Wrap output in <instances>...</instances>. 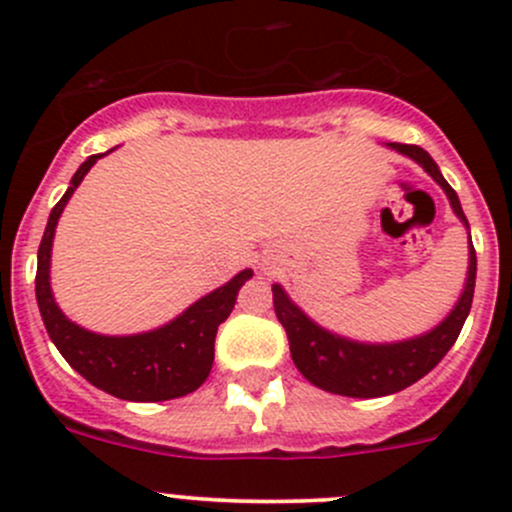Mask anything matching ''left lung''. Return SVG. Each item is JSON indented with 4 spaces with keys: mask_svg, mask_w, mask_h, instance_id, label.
Listing matches in <instances>:
<instances>
[{
    "mask_svg": "<svg viewBox=\"0 0 512 512\" xmlns=\"http://www.w3.org/2000/svg\"><path fill=\"white\" fill-rule=\"evenodd\" d=\"M391 148L414 158L446 190L453 213L468 227L456 190L446 183L433 158L423 148L409 146V143H391ZM468 237H471V232H468ZM468 247H471V252H468L466 287H463V294L453 312L431 332L396 344H361L327 332L287 297L285 289L272 285L275 314L287 332L294 366L302 371L309 384L319 386L329 394L352 396V399L389 396L416 384L456 344L463 322L471 312L473 289H476V250H473V245Z\"/></svg>",
    "mask_w": 512,
    "mask_h": 512,
    "instance_id": "1",
    "label": "left lung"
}]
</instances>
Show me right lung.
<instances>
[{"label": "right lung", "instance_id": "right-lung-1", "mask_svg": "<svg viewBox=\"0 0 512 512\" xmlns=\"http://www.w3.org/2000/svg\"><path fill=\"white\" fill-rule=\"evenodd\" d=\"M101 156L103 153H98L81 163L71 178L69 190L54 205L46 223L39 245V262H36V302H39L41 319L61 356L96 389L126 401L178 399L208 379L215 359V334L230 317L237 292L250 280L252 270H242L227 285L190 304L173 322L146 334L106 337L66 319L64 312L56 307L49 285L51 242L66 203Z\"/></svg>", "mask_w": 512, "mask_h": 512}]
</instances>
